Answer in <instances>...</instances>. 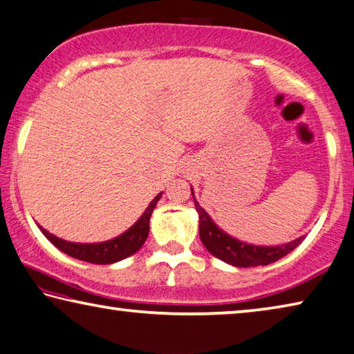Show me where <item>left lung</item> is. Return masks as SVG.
I'll list each match as a JSON object with an SVG mask.
<instances>
[{"mask_svg": "<svg viewBox=\"0 0 354 354\" xmlns=\"http://www.w3.org/2000/svg\"><path fill=\"white\" fill-rule=\"evenodd\" d=\"M190 194L194 197L195 209L198 212V232L200 239L211 255L218 260L228 263L236 268H250V266H265L280 260L295 250L304 241L306 236H299L287 244L280 245H255L244 243L236 238L230 236L228 233L218 228L211 216L200 206L195 198L194 189L190 186Z\"/></svg>", "mask_w": 354, "mask_h": 354, "instance_id": "1", "label": "left lung"}]
</instances>
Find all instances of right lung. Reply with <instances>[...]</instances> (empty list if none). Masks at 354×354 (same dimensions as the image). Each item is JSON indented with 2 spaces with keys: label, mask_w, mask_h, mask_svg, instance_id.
<instances>
[{
  "label": "right lung",
  "mask_w": 354,
  "mask_h": 354,
  "mask_svg": "<svg viewBox=\"0 0 354 354\" xmlns=\"http://www.w3.org/2000/svg\"><path fill=\"white\" fill-rule=\"evenodd\" d=\"M162 192L157 194L154 200L151 201L149 206L145 209V212L140 216L138 221L133 225L126 230L124 233H121L120 236L113 239L104 241V243H91V244H83V243H71V241H64L55 234L48 233L46 228L37 225L39 230L44 233L50 243H52L56 249L64 252L66 255L77 260L94 263V265H111V263L121 261L124 258L136 254L137 250L145 244V241L148 238L149 233V218L153 214L157 201L160 200Z\"/></svg>",
  "instance_id": "add662e5"
}]
</instances>
